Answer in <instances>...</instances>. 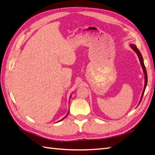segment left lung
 <instances>
[{
	"mask_svg": "<svg viewBox=\"0 0 155 155\" xmlns=\"http://www.w3.org/2000/svg\"><path fill=\"white\" fill-rule=\"evenodd\" d=\"M130 48H132L136 53H137L138 57V59L140 60V64H141V66L142 67V69H143V74H144V76H145V85H144V88H143V92H142V96H141V99H140V101L139 102V104H140V102H141L142 101V99L143 97V94H144V92H145V88H146V86H147V70H146V68H145V64L143 63V57L142 55L141 54V53H140V51H139V50L137 48V46H136L134 44H130ZM138 104V105H139Z\"/></svg>",
	"mask_w": 155,
	"mask_h": 155,
	"instance_id": "8db88e82",
	"label": "left lung"
}]
</instances>
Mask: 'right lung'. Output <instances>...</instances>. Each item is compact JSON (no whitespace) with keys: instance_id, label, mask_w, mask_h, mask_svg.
<instances>
[{"instance_id":"1","label":"right lung","mask_w":155,"mask_h":155,"mask_svg":"<svg viewBox=\"0 0 155 155\" xmlns=\"http://www.w3.org/2000/svg\"><path fill=\"white\" fill-rule=\"evenodd\" d=\"M70 97H71V96H70ZM68 113H69V110H68V113H67V115H66V116H64V118H63V119H62V120H63V119H64V118H66V117H67V116H68ZM61 120H59V121H61ZM59 121H58V122H59Z\"/></svg>"}]
</instances>
